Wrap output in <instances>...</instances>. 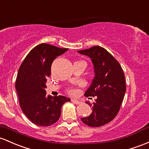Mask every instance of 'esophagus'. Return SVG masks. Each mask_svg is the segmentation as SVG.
Masks as SVG:
<instances>
[{
  "label": "esophagus",
  "mask_w": 149,
  "mask_h": 149,
  "mask_svg": "<svg viewBox=\"0 0 149 149\" xmlns=\"http://www.w3.org/2000/svg\"><path fill=\"white\" fill-rule=\"evenodd\" d=\"M71 101H72V102H73V103L76 104H79L81 103V101L78 100H76V99H71Z\"/></svg>",
  "instance_id": "34e87169"
}]
</instances>
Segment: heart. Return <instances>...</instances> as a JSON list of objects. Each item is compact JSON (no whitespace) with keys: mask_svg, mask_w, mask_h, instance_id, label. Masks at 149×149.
Instances as JSON below:
<instances>
[{"mask_svg":"<svg viewBox=\"0 0 149 149\" xmlns=\"http://www.w3.org/2000/svg\"><path fill=\"white\" fill-rule=\"evenodd\" d=\"M68 92L70 95H75L77 94L78 91L77 89H75V88H71V89L68 90Z\"/></svg>","mask_w":149,"mask_h":149,"instance_id":"b5f03b06","label":"heart"}]
</instances>
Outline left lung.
<instances>
[{
    "label": "left lung",
    "mask_w": 149,
    "mask_h": 149,
    "mask_svg": "<svg viewBox=\"0 0 149 149\" xmlns=\"http://www.w3.org/2000/svg\"><path fill=\"white\" fill-rule=\"evenodd\" d=\"M78 52L91 58L95 70L85 96L97 97L93 112L81 121L89 127H101L111 122L120 110L126 91L125 73L119 62L102 47L95 46Z\"/></svg>",
    "instance_id": "obj_1"
}]
</instances>
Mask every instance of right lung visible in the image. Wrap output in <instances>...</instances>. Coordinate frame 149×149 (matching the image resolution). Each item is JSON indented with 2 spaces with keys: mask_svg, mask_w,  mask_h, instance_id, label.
<instances>
[{
  "mask_svg": "<svg viewBox=\"0 0 149 149\" xmlns=\"http://www.w3.org/2000/svg\"><path fill=\"white\" fill-rule=\"evenodd\" d=\"M67 50L40 44L29 52L19 67L15 83L19 105L36 125L48 127L56 123L61 116L62 105L71 101L62 95H47L45 91L52 62Z\"/></svg>",
  "mask_w": 149,
  "mask_h": 149,
  "instance_id": "add662e5",
  "label": "right lung"
}]
</instances>
